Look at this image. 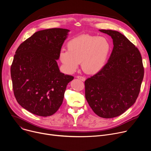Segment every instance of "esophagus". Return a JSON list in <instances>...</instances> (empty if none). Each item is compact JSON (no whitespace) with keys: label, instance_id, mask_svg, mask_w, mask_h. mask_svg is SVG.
Wrapping results in <instances>:
<instances>
[{"label":"esophagus","instance_id":"34e87169","mask_svg":"<svg viewBox=\"0 0 151 151\" xmlns=\"http://www.w3.org/2000/svg\"><path fill=\"white\" fill-rule=\"evenodd\" d=\"M76 78L79 79V80H80L82 81H84L86 80V78L84 77H83V76H77Z\"/></svg>","mask_w":151,"mask_h":151}]
</instances>
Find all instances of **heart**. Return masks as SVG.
Here are the masks:
<instances>
[{"instance_id":"1","label":"heart","mask_w":151,"mask_h":151,"mask_svg":"<svg viewBox=\"0 0 151 151\" xmlns=\"http://www.w3.org/2000/svg\"><path fill=\"white\" fill-rule=\"evenodd\" d=\"M110 49L107 38L82 35L70 40L67 44V51L60 52L59 59L67 73H72L81 62L85 73L94 74L104 66Z\"/></svg>"}]
</instances>
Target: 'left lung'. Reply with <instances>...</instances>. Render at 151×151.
I'll return each instance as SVG.
<instances>
[{
	"instance_id": "left-lung-1",
	"label": "left lung",
	"mask_w": 151,
	"mask_h": 151,
	"mask_svg": "<svg viewBox=\"0 0 151 151\" xmlns=\"http://www.w3.org/2000/svg\"><path fill=\"white\" fill-rule=\"evenodd\" d=\"M99 31L111 37L113 49L105 65L85 81V97L97 115L113 118L135 103L144 67L138 49L127 38L116 30Z\"/></svg>"
}]
</instances>
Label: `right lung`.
Listing matches in <instances>:
<instances>
[{
	"instance_id": "add662e5",
	"label": "right lung",
	"mask_w": 151,
	"mask_h": 151,
	"mask_svg": "<svg viewBox=\"0 0 151 151\" xmlns=\"http://www.w3.org/2000/svg\"><path fill=\"white\" fill-rule=\"evenodd\" d=\"M69 30L37 32L15 52L11 66L14 95L18 104L34 114L50 116L61 106L73 76L60 72L57 63Z\"/></svg>"
}]
</instances>
